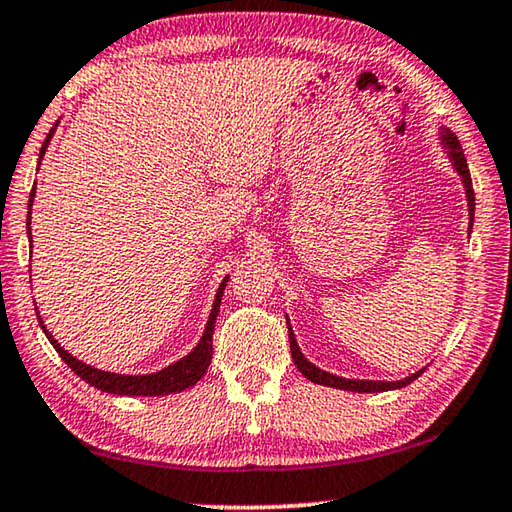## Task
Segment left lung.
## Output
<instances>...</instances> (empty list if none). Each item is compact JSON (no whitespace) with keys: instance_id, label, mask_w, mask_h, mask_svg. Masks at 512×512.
I'll use <instances>...</instances> for the list:
<instances>
[{"instance_id":"left-lung-1","label":"left lung","mask_w":512,"mask_h":512,"mask_svg":"<svg viewBox=\"0 0 512 512\" xmlns=\"http://www.w3.org/2000/svg\"><path fill=\"white\" fill-rule=\"evenodd\" d=\"M442 141L444 146L448 148V153H451V160H453V167L458 174L462 176V183H465V192H467V201H469V215H471V222H474V206H476V199H474V187H471V176H469V167H467V160H465V153H462V146L458 137L453 135L451 130H444L442 132ZM288 336H290V355H293L295 366L300 368V373L304 377H309L311 382L316 384H325V387H336V389H345V391H357V393H373V391H391V389H400V387H407V384L414 382L416 377H419L423 371H416L414 375L405 377V380H398V382H371V380H345V377H336L332 373H325L320 371L318 366H313L311 361H306V357L300 352V345L295 341V334L293 329L288 325Z\"/></svg>"}]
</instances>
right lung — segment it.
<instances>
[{
	"instance_id": "add662e5",
	"label": "right lung",
	"mask_w": 512,
	"mask_h": 512,
	"mask_svg": "<svg viewBox=\"0 0 512 512\" xmlns=\"http://www.w3.org/2000/svg\"><path fill=\"white\" fill-rule=\"evenodd\" d=\"M52 132H54V128L50 130V135H47V139L43 141L41 157L45 155L47 144H50ZM34 194H36V187L29 194V217H31V203H34ZM29 240H31V229H29ZM226 281H229V277L222 281V286H219V290H217V297H215V304H212L206 332H203L199 345H196V348L187 357H183L180 361H176V364H171L164 368V371H157L153 375H119V373L98 371V368L84 364V361L75 359L70 352L61 348V345L54 341V336L45 329L43 320L38 318V322H41L45 336L50 338V343L54 345V350L59 352V357L64 359L70 368H73L75 375H80L84 382H89L91 387L107 391V393H116V396H167V393H178L183 389H190L192 384L199 382L203 373L208 371L210 359H212V332H215V320L219 313V304H222Z\"/></svg>"
}]
</instances>
